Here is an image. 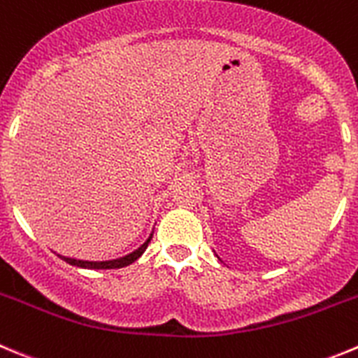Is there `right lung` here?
<instances>
[{
    "label": "right lung",
    "mask_w": 358,
    "mask_h": 358,
    "mask_svg": "<svg viewBox=\"0 0 358 358\" xmlns=\"http://www.w3.org/2000/svg\"><path fill=\"white\" fill-rule=\"evenodd\" d=\"M153 236V229L152 233H150L148 238L145 240V243H141V245L138 247L136 250H132V252H129V255L122 256V258H116V259H106V262H88V259H78V258H69V256H62L58 255L59 258L63 259V262H66L69 265L72 266H78V268H90V270H108V268H122V266H127V265H132L136 259L141 258V255L146 250V247H148L150 240H152Z\"/></svg>",
    "instance_id": "obj_1"
}]
</instances>
